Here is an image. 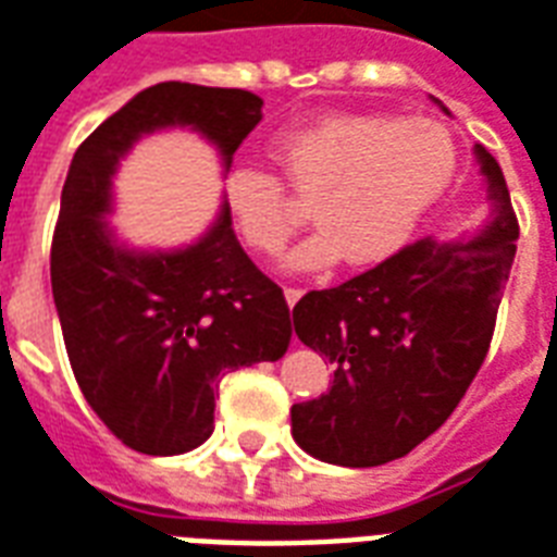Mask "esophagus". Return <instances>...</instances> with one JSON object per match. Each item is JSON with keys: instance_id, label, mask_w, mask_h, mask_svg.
I'll list each match as a JSON object with an SVG mask.
<instances>
[{"instance_id": "34e87169", "label": "esophagus", "mask_w": 557, "mask_h": 557, "mask_svg": "<svg viewBox=\"0 0 557 557\" xmlns=\"http://www.w3.org/2000/svg\"><path fill=\"white\" fill-rule=\"evenodd\" d=\"M299 299H302V290H296V287H287V290H284V302H287V308H294Z\"/></svg>"}]
</instances>
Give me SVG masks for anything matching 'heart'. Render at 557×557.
I'll use <instances>...</instances> for the list:
<instances>
[{"mask_svg": "<svg viewBox=\"0 0 557 557\" xmlns=\"http://www.w3.org/2000/svg\"><path fill=\"white\" fill-rule=\"evenodd\" d=\"M299 202H311L317 232L287 255L290 270L334 261L370 267L408 244L413 228L453 184L458 149L432 120L349 114L290 128L273 144ZM261 166L225 175V205L244 244L278 255L302 225V205Z\"/></svg>", "mask_w": 557, "mask_h": 557, "instance_id": "1", "label": "heart"}]
</instances>
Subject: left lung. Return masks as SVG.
I'll return each mask as SVG.
<instances>
[{
	"instance_id": "8db88e82",
	"label": "left lung",
	"mask_w": 557,
	"mask_h": 557,
	"mask_svg": "<svg viewBox=\"0 0 557 557\" xmlns=\"http://www.w3.org/2000/svg\"><path fill=\"white\" fill-rule=\"evenodd\" d=\"M472 152L491 199L479 232L422 237L296 302L294 332L334 363L332 387L290 408L294 441L313 458L337 467L403 458L449 420L479 373L520 228L496 158L482 144Z\"/></svg>"
}]
</instances>
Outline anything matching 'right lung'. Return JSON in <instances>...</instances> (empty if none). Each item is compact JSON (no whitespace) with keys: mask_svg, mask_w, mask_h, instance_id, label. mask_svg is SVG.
<instances>
[{"mask_svg":"<svg viewBox=\"0 0 557 557\" xmlns=\"http://www.w3.org/2000/svg\"><path fill=\"white\" fill-rule=\"evenodd\" d=\"M261 96L164 82L104 120L73 154L52 237V296L87 405L146 455H182L214 432L228 370L278 361L294 334L282 287L249 261L225 199L194 244L137 249L116 237L114 178L144 137L187 128L223 175L261 123Z\"/></svg>","mask_w":557,"mask_h":557,"instance_id":"1","label":"right lung"}]
</instances>
